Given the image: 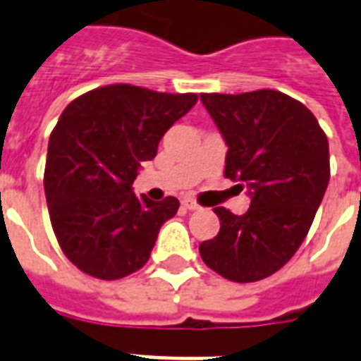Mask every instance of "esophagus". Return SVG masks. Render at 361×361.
Wrapping results in <instances>:
<instances>
[{"instance_id": "1", "label": "esophagus", "mask_w": 361, "mask_h": 361, "mask_svg": "<svg viewBox=\"0 0 361 361\" xmlns=\"http://www.w3.org/2000/svg\"><path fill=\"white\" fill-rule=\"evenodd\" d=\"M181 204H183L187 209H198V208H200V206L197 204V200H192V198H183V200H181Z\"/></svg>"}]
</instances>
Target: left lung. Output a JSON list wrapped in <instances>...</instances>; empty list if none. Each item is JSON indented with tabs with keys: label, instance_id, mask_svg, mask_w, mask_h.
<instances>
[{
	"label": "left lung",
	"instance_id": "left-lung-1",
	"mask_svg": "<svg viewBox=\"0 0 361 361\" xmlns=\"http://www.w3.org/2000/svg\"><path fill=\"white\" fill-rule=\"evenodd\" d=\"M200 101L228 146L225 178L247 185L251 206L243 215L215 208L219 234L198 251L225 279H266L311 228L330 181L328 138L305 104L275 90L200 93Z\"/></svg>",
	"mask_w": 361,
	"mask_h": 361
}]
</instances>
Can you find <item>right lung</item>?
Here are the masks:
<instances>
[{
	"instance_id": "1",
	"label": "right lung",
	"mask_w": 361,
	"mask_h": 361,
	"mask_svg": "<svg viewBox=\"0 0 361 361\" xmlns=\"http://www.w3.org/2000/svg\"><path fill=\"white\" fill-rule=\"evenodd\" d=\"M197 101V93L110 84L76 97L59 116L48 140L44 195L59 247L80 271L114 281L147 262L180 202L136 197L130 185Z\"/></svg>"
}]
</instances>
